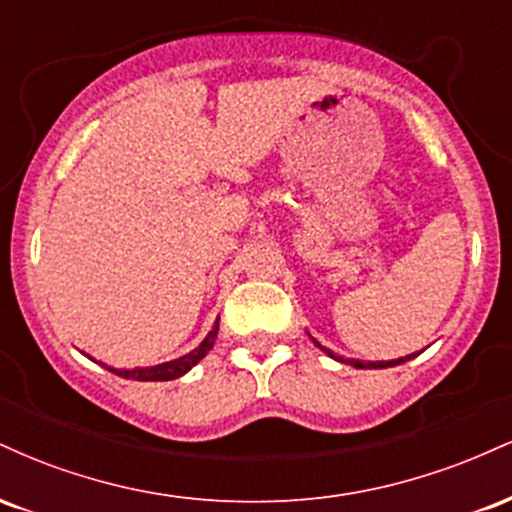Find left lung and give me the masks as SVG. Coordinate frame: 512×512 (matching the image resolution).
Here are the masks:
<instances>
[{
    "mask_svg": "<svg viewBox=\"0 0 512 512\" xmlns=\"http://www.w3.org/2000/svg\"><path fill=\"white\" fill-rule=\"evenodd\" d=\"M317 344V342H315ZM320 346V344H317ZM320 349H325V346H320ZM327 351V349H325ZM327 354L330 356H334L332 351H327ZM337 358V361H342V363H351V366H356V368H390V366H397V363H404V361H409V358H414V354L411 356H407V358H397V361H380V363H361V361H344V358H339V356H334Z\"/></svg>",
    "mask_w": 512,
    "mask_h": 512,
    "instance_id": "left-lung-1",
    "label": "left lung"
}]
</instances>
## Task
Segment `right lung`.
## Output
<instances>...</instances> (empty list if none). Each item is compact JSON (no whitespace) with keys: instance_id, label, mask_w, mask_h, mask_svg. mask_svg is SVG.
I'll return each instance as SVG.
<instances>
[{"instance_id":"1","label":"right lung","mask_w":512,"mask_h":512,"mask_svg":"<svg viewBox=\"0 0 512 512\" xmlns=\"http://www.w3.org/2000/svg\"><path fill=\"white\" fill-rule=\"evenodd\" d=\"M216 334H219V322L214 325V330L209 332V337L204 339L202 344L197 346L195 351H190L187 356L178 358V361H170V363H163V366H156V368H137V370H115L120 378H127V380H173V378H180V375H185L187 370H190L199 358L207 356V351L214 346V339Z\"/></svg>"}]
</instances>
